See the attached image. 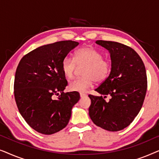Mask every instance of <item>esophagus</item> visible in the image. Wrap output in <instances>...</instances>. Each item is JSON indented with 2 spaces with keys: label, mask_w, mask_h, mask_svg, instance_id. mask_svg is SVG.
<instances>
[{
  "label": "esophagus",
  "mask_w": 159,
  "mask_h": 159,
  "mask_svg": "<svg viewBox=\"0 0 159 159\" xmlns=\"http://www.w3.org/2000/svg\"><path fill=\"white\" fill-rule=\"evenodd\" d=\"M80 97H81V98H84V97H85L87 95L84 94V93H80Z\"/></svg>",
  "instance_id": "obj_1"
}]
</instances>
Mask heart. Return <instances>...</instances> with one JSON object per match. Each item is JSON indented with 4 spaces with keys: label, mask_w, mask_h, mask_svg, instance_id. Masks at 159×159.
I'll return each mask as SVG.
<instances>
[{
    "label": "heart",
    "mask_w": 159,
    "mask_h": 159,
    "mask_svg": "<svg viewBox=\"0 0 159 159\" xmlns=\"http://www.w3.org/2000/svg\"><path fill=\"white\" fill-rule=\"evenodd\" d=\"M103 56L97 49L91 46H86L78 49L75 53L74 60L66 57L61 64V70L64 75L71 79L76 69V64H86L82 75L84 77L70 82L69 88L71 91L84 93L93 85L95 80L103 82L109 76L111 69L110 62L103 59Z\"/></svg>",
    "instance_id": "obj_1"
}]
</instances>
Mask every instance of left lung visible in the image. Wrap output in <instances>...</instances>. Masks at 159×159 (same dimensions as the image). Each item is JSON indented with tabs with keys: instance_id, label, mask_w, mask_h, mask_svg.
I'll return each mask as SVG.
<instances>
[{
	"instance_id": "obj_1",
	"label": "left lung",
	"mask_w": 159,
	"mask_h": 159,
	"mask_svg": "<svg viewBox=\"0 0 159 159\" xmlns=\"http://www.w3.org/2000/svg\"><path fill=\"white\" fill-rule=\"evenodd\" d=\"M107 49L111 60L110 75L95 91L101 96L89 95V115L95 125L111 132L125 129L142 108L147 90V75L140 56L127 45L112 41L97 40ZM110 95L106 102L105 98Z\"/></svg>"
}]
</instances>
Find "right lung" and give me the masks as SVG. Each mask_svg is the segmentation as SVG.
Segmentation results:
<instances>
[{
	"mask_svg": "<svg viewBox=\"0 0 159 159\" xmlns=\"http://www.w3.org/2000/svg\"><path fill=\"white\" fill-rule=\"evenodd\" d=\"M78 45L64 40L43 45L26 54L19 63L15 101L26 122L40 133L52 134L64 129L80 100L77 91L64 92L68 82L61 70L63 60ZM53 95H58V98L54 99Z\"/></svg>",
	"mask_w": 159,
	"mask_h": 159,
	"instance_id": "obj_1",
	"label": "right lung"
}]
</instances>
